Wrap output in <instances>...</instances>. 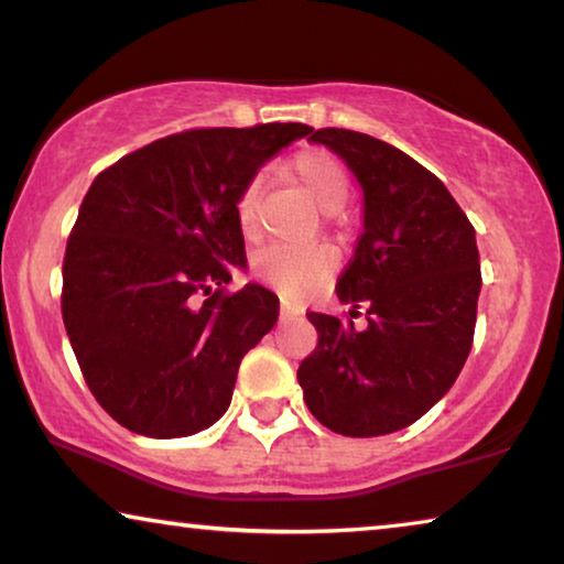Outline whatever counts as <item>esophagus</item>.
<instances>
[{"label": "esophagus", "instance_id": "34e87169", "mask_svg": "<svg viewBox=\"0 0 564 564\" xmlns=\"http://www.w3.org/2000/svg\"><path fill=\"white\" fill-rule=\"evenodd\" d=\"M301 316V308L293 306L289 299H281V318L283 322H293V318Z\"/></svg>", "mask_w": 564, "mask_h": 564}]
</instances>
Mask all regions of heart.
Masks as SVG:
<instances>
[{
	"mask_svg": "<svg viewBox=\"0 0 564 564\" xmlns=\"http://www.w3.org/2000/svg\"><path fill=\"white\" fill-rule=\"evenodd\" d=\"M289 174L306 195L316 202V207L326 215L329 228L344 238L349 232L347 217L339 215L344 202L349 199L351 180L347 166L339 156L326 149H304L289 159ZM260 195H263V182L253 176L246 187L240 189L238 205V228L242 238L256 240L260 235ZM336 268V253L329 246H271L253 258V271L258 279L271 283L285 296H308L318 289Z\"/></svg>",
	"mask_w": 564,
	"mask_h": 564,
	"instance_id": "heart-1",
	"label": "heart"
}]
</instances>
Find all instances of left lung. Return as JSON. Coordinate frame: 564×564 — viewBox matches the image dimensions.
<instances>
[{"instance_id":"left-lung-1","label":"left lung","mask_w":564,"mask_h":564,"mask_svg":"<svg viewBox=\"0 0 564 564\" xmlns=\"http://www.w3.org/2000/svg\"><path fill=\"white\" fill-rule=\"evenodd\" d=\"M365 189V232L336 296L368 326L314 314L316 349L299 384L318 423L351 438L413 425L438 402L474 344L481 268L474 225L445 184L405 151L349 129H316Z\"/></svg>"}]
</instances>
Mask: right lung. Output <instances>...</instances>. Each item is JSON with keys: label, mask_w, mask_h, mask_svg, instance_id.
<instances>
[{"label": "right lung", "mask_w": 564, "mask_h": 564, "mask_svg": "<svg viewBox=\"0 0 564 564\" xmlns=\"http://www.w3.org/2000/svg\"><path fill=\"white\" fill-rule=\"evenodd\" d=\"M314 129H189L106 166L63 258V322L98 405L149 438L205 431L238 367L279 322L263 285L228 291L246 265L238 195L258 166Z\"/></svg>", "instance_id": "1"}]
</instances>
